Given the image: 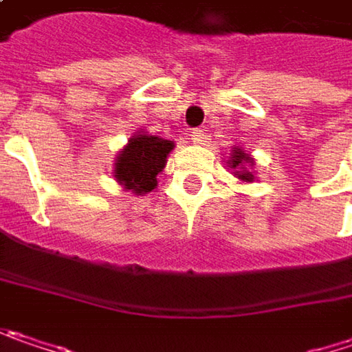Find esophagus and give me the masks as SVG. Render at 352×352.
Here are the masks:
<instances>
[{"label": "esophagus", "instance_id": "1", "mask_svg": "<svg viewBox=\"0 0 352 352\" xmlns=\"http://www.w3.org/2000/svg\"><path fill=\"white\" fill-rule=\"evenodd\" d=\"M191 139H193V143H201L205 139V133L201 129H195V131H191Z\"/></svg>", "mask_w": 352, "mask_h": 352}]
</instances>
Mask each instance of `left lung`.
<instances>
[{"instance_id": "8db88e82", "label": "left lung", "mask_w": 352, "mask_h": 352, "mask_svg": "<svg viewBox=\"0 0 352 352\" xmlns=\"http://www.w3.org/2000/svg\"><path fill=\"white\" fill-rule=\"evenodd\" d=\"M229 165H231V169H239V179H243V181H253V175H251V171H249V167H247V165H253V159L247 155L245 151L235 149V153L231 157Z\"/></svg>"}]
</instances>
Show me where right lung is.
Here are the masks:
<instances>
[{"label":"right lung","instance_id":"add662e5","mask_svg":"<svg viewBox=\"0 0 352 352\" xmlns=\"http://www.w3.org/2000/svg\"><path fill=\"white\" fill-rule=\"evenodd\" d=\"M173 141L155 135H133L115 163V179L133 193H147L155 189L157 175L163 171Z\"/></svg>","mask_w":352,"mask_h":352}]
</instances>
